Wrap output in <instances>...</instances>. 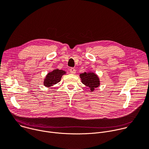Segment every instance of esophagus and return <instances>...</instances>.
I'll list each match as a JSON object with an SVG mask.
<instances>
[{
  "mask_svg": "<svg viewBox=\"0 0 149 149\" xmlns=\"http://www.w3.org/2000/svg\"><path fill=\"white\" fill-rule=\"evenodd\" d=\"M70 72L71 73V74H75L76 73V70H75L74 68H71L70 69Z\"/></svg>",
  "mask_w": 149,
  "mask_h": 149,
  "instance_id": "1",
  "label": "esophagus"
}]
</instances>
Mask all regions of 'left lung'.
Listing matches in <instances>:
<instances>
[{"mask_svg": "<svg viewBox=\"0 0 149 149\" xmlns=\"http://www.w3.org/2000/svg\"><path fill=\"white\" fill-rule=\"evenodd\" d=\"M79 77L82 83L88 87L91 92H94L100 86V80L98 75L92 71L80 74Z\"/></svg>", "mask_w": 149, "mask_h": 149, "instance_id": "1", "label": "left lung"}]
</instances>
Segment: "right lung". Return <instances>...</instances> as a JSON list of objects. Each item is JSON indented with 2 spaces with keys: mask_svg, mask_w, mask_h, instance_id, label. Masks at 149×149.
Segmentation results:
<instances>
[{
  "mask_svg": "<svg viewBox=\"0 0 149 149\" xmlns=\"http://www.w3.org/2000/svg\"><path fill=\"white\" fill-rule=\"evenodd\" d=\"M66 74L67 72L64 70L59 69L53 70V71L48 72L45 77L44 81V86L48 88L53 86L54 85L58 83L61 81L62 77Z\"/></svg>",
  "mask_w": 149,
  "mask_h": 149,
  "instance_id": "obj_1",
  "label": "right lung"
}]
</instances>
